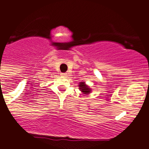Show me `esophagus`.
I'll return each mask as SVG.
<instances>
[{
	"instance_id": "esophagus-1",
	"label": "esophagus",
	"mask_w": 149,
	"mask_h": 149,
	"mask_svg": "<svg viewBox=\"0 0 149 149\" xmlns=\"http://www.w3.org/2000/svg\"><path fill=\"white\" fill-rule=\"evenodd\" d=\"M66 75H67V73H61V76H63V77H65V76H66Z\"/></svg>"
}]
</instances>
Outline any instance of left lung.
<instances>
[{
  "label": "left lung",
  "instance_id": "obj_1",
  "mask_svg": "<svg viewBox=\"0 0 149 149\" xmlns=\"http://www.w3.org/2000/svg\"><path fill=\"white\" fill-rule=\"evenodd\" d=\"M79 89H80V91H81V92H83L84 94H85V95L89 94L91 92V91H92V89H91L90 88H89V86L85 84V82H80V83H79Z\"/></svg>",
  "mask_w": 149,
  "mask_h": 149
}]
</instances>
